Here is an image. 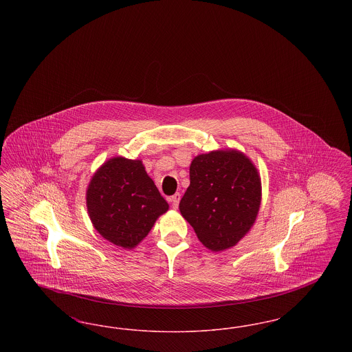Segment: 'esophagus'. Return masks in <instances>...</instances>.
Returning a JSON list of instances; mask_svg holds the SVG:
<instances>
[{
	"label": "esophagus",
	"mask_w": 352,
	"mask_h": 352,
	"mask_svg": "<svg viewBox=\"0 0 352 352\" xmlns=\"http://www.w3.org/2000/svg\"><path fill=\"white\" fill-rule=\"evenodd\" d=\"M179 201H181V194H179V192H175L173 197H170V198H168V201L171 203L173 208H178Z\"/></svg>",
	"instance_id": "obj_1"
}]
</instances>
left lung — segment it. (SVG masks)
Returning <instances> with one entry per match:
<instances>
[{"mask_svg":"<svg viewBox=\"0 0 352 352\" xmlns=\"http://www.w3.org/2000/svg\"><path fill=\"white\" fill-rule=\"evenodd\" d=\"M261 203V181L240 151H217L195 157L181 214L201 244L224 251L251 230Z\"/></svg>","mask_w":352,"mask_h":352,"instance_id":"1","label":"left lung"}]
</instances>
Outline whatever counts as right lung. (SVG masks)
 Wrapping results in <instances>:
<instances>
[{
  "label": "right lung",
  "mask_w": 352,
  "mask_h": 352,
  "mask_svg": "<svg viewBox=\"0 0 352 352\" xmlns=\"http://www.w3.org/2000/svg\"><path fill=\"white\" fill-rule=\"evenodd\" d=\"M87 208L94 227L104 239L131 250L151 232L168 204L141 161L116 157L92 177L87 190Z\"/></svg>",
  "instance_id": "add662e5"
}]
</instances>
